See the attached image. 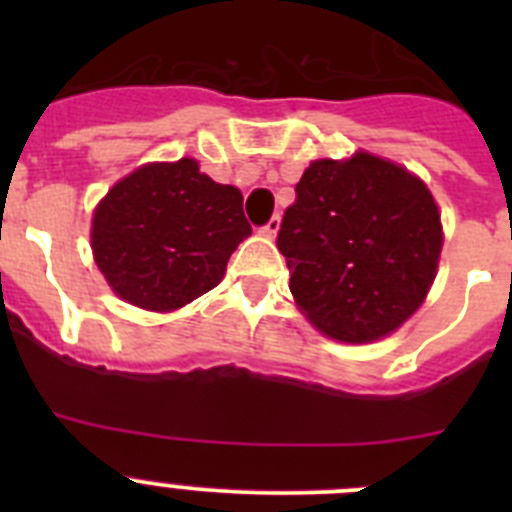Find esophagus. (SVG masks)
I'll return each mask as SVG.
<instances>
[{"label": "esophagus", "mask_w": 512, "mask_h": 512, "mask_svg": "<svg viewBox=\"0 0 512 512\" xmlns=\"http://www.w3.org/2000/svg\"><path fill=\"white\" fill-rule=\"evenodd\" d=\"M279 223H282V220H279V215H274L269 220V223H266L264 228H261V233L269 235V238H274V235H277V230H279Z\"/></svg>", "instance_id": "34e87169"}]
</instances>
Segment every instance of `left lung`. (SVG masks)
I'll return each instance as SVG.
<instances>
[{"mask_svg": "<svg viewBox=\"0 0 512 512\" xmlns=\"http://www.w3.org/2000/svg\"><path fill=\"white\" fill-rule=\"evenodd\" d=\"M284 210L277 248L289 289L325 336L366 343L425 300L441 253V215L418 176L384 158L315 161Z\"/></svg>", "mask_w": 512, "mask_h": 512, "instance_id": "left-lung-1", "label": "left lung"}]
</instances>
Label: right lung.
<instances>
[{"label":"right lung","instance_id":"right-lung-1","mask_svg":"<svg viewBox=\"0 0 512 512\" xmlns=\"http://www.w3.org/2000/svg\"><path fill=\"white\" fill-rule=\"evenodd\" d=\"M248 235L243 194L200 174L192 158L133 171L92 220L104 279L130 305L161 312L210 292Z\"/></svg>","mask_w":512,"mask_h":512}]
</instances>
